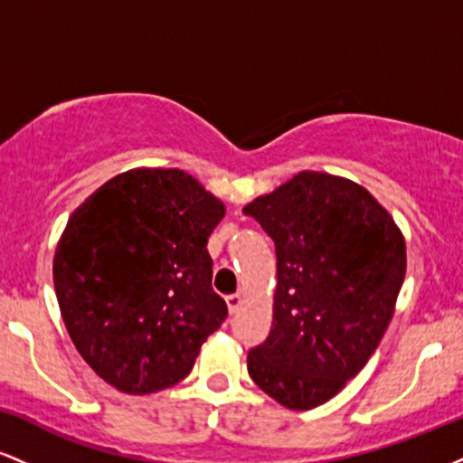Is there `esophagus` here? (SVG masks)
Instances as JSON below:
<instances>
[{
  "label": "esophagus",
  "mask_w": 463,
  "mask_h": 463,
  "mask_svg": "<svg viewBox=\"0 0 463 463\" xmlns=\"http://www.w3.org/2000/svg\"><path fill=\"white\" fill-rule=\"evenodd\" d=\"M241 302H243V296L241 294L226 296V305H228V311H231V313H237L239 307H241Z\"/></svg>",
  "instance_id": "obj_1"
}]
</instances>
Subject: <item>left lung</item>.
<instances>
[{
  "label": "left lung",
  "mask_w": 463,
  "mask_h": 463,
  "mask_svg": "<svg viewBox=\"0 0 463 463\" xmlns=\"http://www.w3.org/2000/svg\"><path fill=\"white\" fill-rule=\"evenodd\" d=\"M276 246L272 331L248 353V372L287 409L333 398L372 357L405 280V239L353 180L300 172L252 200Z\"/></svg>",
  "instance_id": "obj_1"
}]
</instances>
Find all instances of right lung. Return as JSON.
Returning <instances> with one entry per match:
<instances>
[{
  "label": "right lung",
  "instance_id": "right-lung-1",
  "mask_svg": "<svg viewBox=\"0 0 463 463\" xmlns=\"http://www.w3.org/2000/svg\"><path fill=\"white\" fill-rule=\"evenodd\" d=\"M226 209L180 169H130L69 217L54 287L73 346L126 394L176 385L228 309L206 241Z\"/></svg>",
  "mask_w": 463,
  "mask_h": 463
}]
</instances>
